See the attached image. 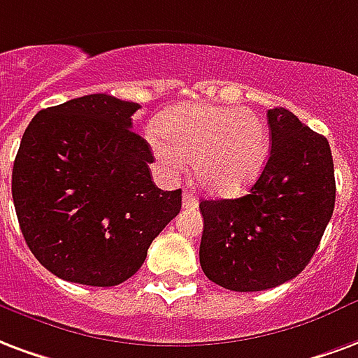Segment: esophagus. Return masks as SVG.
<instances>
[{
	"instance_id": "34e87169",
	"label": "esophagus",
	"mask_w": 358,
	"mask_h": 358,
	"mask_svg": "<svg viewBox=\"0 0 358 358\" xmlns=\"http://www.w3.org/2000/svg\"><path fill=\"white\" fill-rule=\"evenodd\" d=\"M182 205L186 206V208H197L199 201H197V197L192 192H184V195H182Z\"/></svg>"
}]
</instances>
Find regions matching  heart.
Listing matches in <instances>:
<instances>
[{
	"instance_id": "heart-1",
	"label": "heart",
	"mask_w": 358,
	"mask_h": 358,
	"mask_svg": "<svg viewBox=\"0 0 358 358\" xmlns=\"http://www.w3.org/2000/svg\"><path fill=\"white\" fill-rule=\"evenodd\" d=\"M150 144L166 174H178L192 161L193 176L206 193L233 197L260 176L269 131L252 110L192 104L163 115L150 132Z\"/></svg>"
}]
</instances>
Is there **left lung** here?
Returning a JSON list of instances; mask_svg holds the SVG:
<instances>
[{
	"label": "left lung",
	"mask_w": 358,
	"mask_h": 358,
	"mask_svg": "<svg viewBox=\"0 0 358 358\" xmlns=\"http://www.w3.org/2000/svg\"><path fill=\"white\" fill-rule=\"evenodd\" d=\"M267 123L271 152L248 195L199 205L201 267L235 292L267 290L300 275L334 213L328 140L285 108L267 110Z\"/></svg>",
	"instance_id": "obj_1"
}]
</instances>
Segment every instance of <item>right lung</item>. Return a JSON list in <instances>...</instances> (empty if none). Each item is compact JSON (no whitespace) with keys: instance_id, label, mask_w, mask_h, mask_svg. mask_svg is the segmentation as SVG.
I'll use <instances>...</instances> for the list:
<instances>
[{"instance_id":"1","label":"right lung","mask_w":358,"mask_h":358,"mask_svg":"<svg viewBox=\"0 0 358 358\" xmlns=\"http://www.w3.org/2000/svg\"><path fill=\"white\" fill-rule=\"evenodd\" d=\"M136 102L87 94L36 113L13 166L26 245L60 279L115 287L182 208L153 184V153L131 131Z\"/></svg>"}]
</instances>
